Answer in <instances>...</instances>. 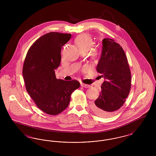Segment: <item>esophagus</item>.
<instances>
[{
    "instance_id": "obj_1",
    "label": "esophagus",
    "mask_w": 156,
    "mask_h": 156,
    "mask_svg": "<svg viewBox=\"0 0 156 156\" xmlns=\"http://www.w3.org/2000/svg\"><path fill=\"white\" fill-rule=\"evenodd\" d=\"M81 85L82 87H83V88H89L90 86L89 85H87V84H85V83H81Z\"/></svg>"
}]
</instances>
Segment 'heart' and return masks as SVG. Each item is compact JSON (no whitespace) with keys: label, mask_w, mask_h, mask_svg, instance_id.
<instances>
[{"label":"heart","mask_w":156,"mask_h":156,"mask_svg":"<svg viewBox=\"0 0 156 156\" xmlns=\"http://www.w3.org/2000/svg\"><path fill=\"white\" fill-rule=\"evenodd\" d=\"M75 43L80 51L88 52L93 45V40L89 35L82 34L76 37Z\"/></svg>","instance_id":"heart-1"}]
</instances>
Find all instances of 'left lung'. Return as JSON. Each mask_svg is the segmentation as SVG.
<instances>
[{
  "mask_svg": "<svg viewBox=\"0 0 156 156\" xmlns=\"http://www.w3.org/2000/svg\"><path fill=\"white\" fill-rule=\"evenodd\" d=\"M97 71L105 81L92 109L99 116H108L123 106L131 87V73L126 54L113 40L103 39Z\"/></svg>",
  "mask_w": 156,
  "mask_h": 156,
  "instance_id": "obj_1",
  "label": "left lung"
}]
</instances>
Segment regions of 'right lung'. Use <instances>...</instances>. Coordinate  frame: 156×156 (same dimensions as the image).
Masks as SVG:
<instances>
[{"label":"right lung","instance_id":"1","mask_svg":"<svg viewBox=\"0 0 156 156\" xmlns=\"http://www.w3.org/2000/svg\"><path fill=\"white\" fill-rule=\"evenodd\" d=\"M71 34L51 32L38 38L27 53L23 68L26 88L37 107L47 114L56 115L69 105L71 95L80 82L56 78L55 69L59 67L62 47Z\"/></svg>","mask_w":156,"mask_h":156}]
</instances>
